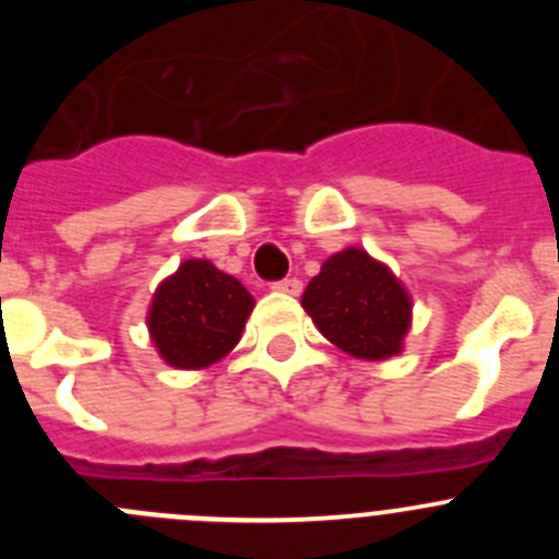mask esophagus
Returning a JSON list of instances; mask_svg holds the SVG:
<instances>
[{
	"label": "esophagus",
	"mask_w": 559,
	"mask_h": 559,
	"mask_svg": "<svg viewBox=\"0 0 559 559\" xmlns=\"http://www.w3.org/2000/svg\"><path fill=\"white\" fill-rule=\"evenodd\" d=\"M274 290H280V294H288V296H296L299 290H302V283L296 280V276H285V280H280V283L271 285Z\"/></svg>",
	"instance_id": "obj_1"
}]
</instances>
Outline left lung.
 I'll return each mask as SVG.
<instances>
[{"mask_svg": "<svg viewBox=\"0 0 559 559\" xmlns=\"http://www.w3.org/2000/svg\"><path fill=\"white\" fill-rule=\"evenodd\" d=\"M319 333L364 360L392 358L412 328V296L392 269L364 249L328 257L302 294Z\"/></svg>", "mask_w": 559, "mask_h": 559, "instance_id": "left-lung-1", "label": "left lung"}]
</instances>
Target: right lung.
<instances>
[{
    "instance_id": "1",
    "label": "right lung",
    "mask_w": 559,
    "mask_h": 559,
    "mask_svg": "<svg viewBox=\"0 0 559 559\" xmlns=\"http://www.w3.org/2000/svg\"><path fill=\"white\" fill-rule=\"evenodd\" d=\"M254 299L235 276L210 260H185L153 294L147 330L162 360L176 369H204L231 353Z\"/></svg>"
}]
</instances>
